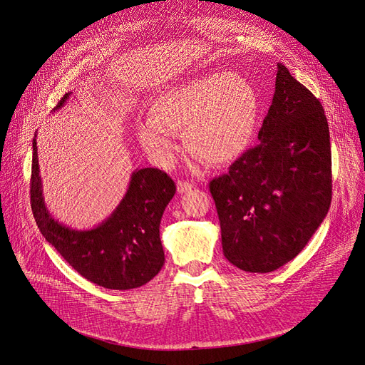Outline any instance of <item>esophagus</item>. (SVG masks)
I'll list each match as a JSON object with an SVG mask.
<instances>
[{
    "label": "esophagus",
    "mask_w": 365,
    "mask_h": 365,
    "mask_svg": "<svg viewBox=\"0 0 365 365\" xmlns=\"http://www.w3.org/2000/svg\"><path fill=\"white\" fill-rule=\"evenodd\" d=\"M177 187H178V192L184 194V192L191 191V190L194 188V184H192V182H188V181H178Z\"/></svg>",
    "instance_id": "1"
}]
</instances>
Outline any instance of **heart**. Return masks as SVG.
Masks as SVG:
<instances>
[{
    "mask_svg": "<svg viewBox=\"0 0 365 365\" xmlns=\"http://www.w3.org/2000/svg\"><path fill=\"white\" fill-rule=\"evenodd\" d=\"M258 115L259 100L245 76L212 73L158 94L138 138L152 159L168 165L177 150L174 132H184L190 150L222 165L250 148Z\"/></svg>",
    "mask_w": 365,
    "mask_h": 365,
    "instance_id": "obj_1",
    "label": "heart"
}]
</instances>
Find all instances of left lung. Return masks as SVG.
<instances>
[{"mask_svg":"<svg viewBox=\"0 0 365 365\" xmlns=\"http://www.w3.org/2000/svg\"><path fill=\"white\" fill-rule=\"evenodd\" d=\"M328 120L319 100L277 63L259 145L210 181L226 259L271 272L300 254L332 198Z\"/></svg>","mask_w":365,"mask_h":365,"instance_id":"left-lung-1","label":"left lung"}]
</instances>
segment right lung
Segmentation results:
<instances>
[{
	"label": "right lung",
	"instance_id": "add662e5",
	"mask_svg": "<svg viewBox=\"0 0 365 365\" xmlns=\"http://www.w3.org/2000/svg\"><path fill=\"white\" fill-rule=\"evenodd\" d=\"M69 96L66 93L55 110L62 108ZM174 194L175 182L167 173L136 170L123 198L106 220L93 229H72L56 220L45 203L36 135L33 138L30 200L37 227L75 271L104 289H138L164 267L159 225Z\"/></svg>",
	"mask_w": 365,
	"mask_h": 365
}]
</instances>
